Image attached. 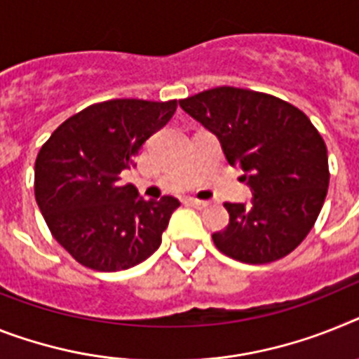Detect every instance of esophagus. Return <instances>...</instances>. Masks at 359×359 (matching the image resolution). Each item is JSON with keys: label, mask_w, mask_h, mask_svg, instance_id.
<instances>
[{"label": "esophagus", "mask_w": 359, "mask_h": 359, "mask_svg": "<svg viewBox=\"0 0 359 359\" xmlns=\"http://www.w3.org/2000/svg\"><path fill=\"white\" fill-rule=\"evenodd\" d=\"M188 203L194 208H197V210H206V208L210 206L208 201H198V198H188Z\"/></svg>", "instance_id": "34e87169"}]
</instances>
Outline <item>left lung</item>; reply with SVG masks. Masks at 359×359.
Listing matches in <instances>:
<instances>
[{"mask_svg":"<svg viewBox=\"0 0 359 359\" xmlns=\"http://www.w3.org/2000/svg\"><path fill=\"white\" fill-rule=\"evenodd\" d=\"M179 104L219 138L254 195L250 204H224L230 222L212 236L217 250L248 264L296 250L323 208L330 179L327 146L309 116L272 95L228 86Z\"/></svg>","mask_w":359,"mask_h":359,"instance_id":"obj_1","label":"left lung"}]
</instances>
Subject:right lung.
<instances>
[{"label":"right lung","mask_w":359,"mask_h":359,"mask_svg":"<svg viewBox=\"0 0 359 359\" xmlns=\"http://www.w3.org/2000/svg\"><path fill=\"white\" fill-rule=\"evenodd\" d=\"M177 100L116 98L86 107L41 146L34 195L50 233L83 266L118 272L146 261L162 243L175 197L144 201L120 173L165 126Z\"/></svg>","instance_id":"right-lung-1"}]
</instances>
